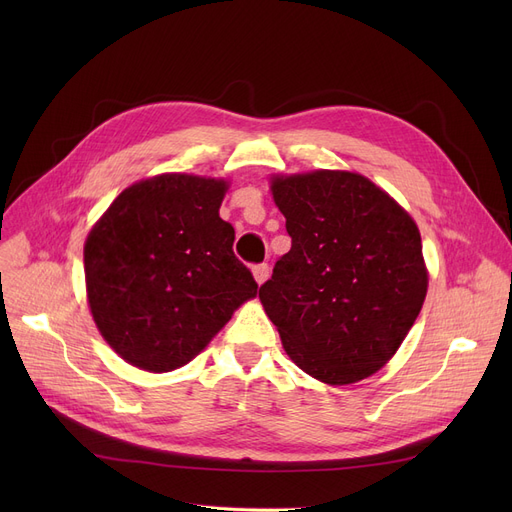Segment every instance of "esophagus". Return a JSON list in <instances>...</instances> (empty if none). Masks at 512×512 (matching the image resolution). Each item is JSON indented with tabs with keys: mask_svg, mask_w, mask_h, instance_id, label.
<instances>
[{
	"mask_svg": "<svg viewBox=\"0 0 512 512\" xmlns=\"http://www.w3.org/2000/svg\"><path fill=\"white\" fill-rule=\"evenodd\" d=\"M253 276H255L257 284H263L267 278H270V265H267V263L253 265Z\"/></svg>",
	"mask_w": 512,
	"mask_h": 512,
	"instance_id": "esophagus-1",
	"label": "esophagus"
}]
</instances>
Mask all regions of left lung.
Listing matches in <instances>:
<instances>
[{"label":"left lung","mask_w":512,"mask_h":512,"mask_svg":"<svg viewBox=\"0 0 512 512\" xmlns=\"http://www.w3.org/2000/svg\"><path fill=\"white\" fill-rule=\"evenodd\" d=\"M272 195L292 247L259 299L284 351L319 382L369 378L398 351L425 301L417 224L353 172L276 176Z\"/></svg>","instance_id":"obj_1"}]
</instances>
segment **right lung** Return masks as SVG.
Returning a JSON list of instances; mask_svg holds the SVG:
<instances>
[{"mask_svg": "<svg viewBox=\"0 0 512 512\" xmlns=\"http://www.w3.org/2000/svg\"><path fill=\"white\" fill-rule=\"evenodd\" d=\"M228 182L161 174L128 186L85 242L101 336L130 365L164 373L195 359L257 294L220 218Z\"/></svg>", "mask_w": 512, "mask_h": 512, "instance_id": "add662e5", "label": "right lung"}]
</instances>
